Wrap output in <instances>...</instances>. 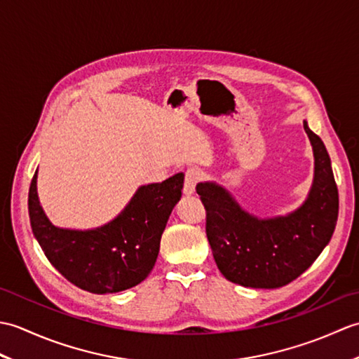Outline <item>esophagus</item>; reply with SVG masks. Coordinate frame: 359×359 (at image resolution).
Instances as JSON below:
<instances>
[{
	"label": "esophagus",
	"instance_id": "esophagus-1",
	"mask_svg": "<svg viewBox=\"0 0 359 359\" xmlns=\"http://www.w3.org/2000/svg\"><path fill=\"white\" fill-rule=\"evenodd\" d=\"M201 180V172L191 168L185 172V182H184V194L185 196H191L196 191V185L197 182Z\"/></svg>",
	"mask_w": 359,
	"mask_h": 359
}]
</instances>
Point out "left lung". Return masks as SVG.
Masks as SVG:
<instances>
[{
  "mask_svg": "<svg viewBox=\"0 0 359 359\" xmlns=\"http://www.w3.org/2000/svg\"><path fill=\"white\" fill-rule=\"evenodd\" d=\"M304 129L315 154V180L299 210L285 217L257 219L243 211L230 193L211 182L196 187L207 211V238L217 269L243 287L279 288L316 261L330 242L339 197L329 152L323 140Z\"/></svg>",
  "mask_w": 359,
  "mask_h": 359,
  "instance_id": "obj_1",
  "label": "left lung"
}]
</instances>
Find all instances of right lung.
<instances>
[{"label": "right lung", "mask_w": 359, "mask_h": 359, "mask_svg": "<svg viewBox=\"0 0 359 359\" xmlns=\"http://www.w3.org/2000/svg\"><path fill=\"white\" fill-rule=\"evenodd\" d=\"M184 174L162 184L140 187L121 215L89 231L53 226L38 201L36 171L29 188V217L46 257L63 276L86 292H123L148 276L174 205L180 201Z\"/></svg>", "instance_id": "obj_1"}]
</instances>
